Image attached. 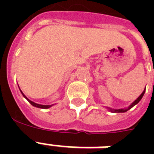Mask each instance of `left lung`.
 <instances>
[{
  "label": "left lung",
  "instance_id": "left-lung-1",
  "mask_svg": "<svg viewBox=\"0 0 154 154\" xmlns=\"http://www.w3.org/2000/svg\"><path fill=\"white\" fill-rule=\"evenodd\" d=\"M145 91H146V89H145V90H144L143 92H142V94L140 95V96L137 98V100H135V101H134V102L132 103L131 105H129V107L126 108V109H111V108H108V109L109 110V111H111V112H126V111H128L129 109H130L131 108H133L135 105H137V103L139 102V101H141V98H142V97H143L144 94H145Z\"/></svg>",
  "mask_w": 154,
  "mask_h": 154
}]
</instances>
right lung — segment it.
Returning <instances> with one entry per match:
<instances>
[{
    "mask_svg": "<svg viewBox=\"0 0 154 154\" xmlns=\"http://www.w3.org/2000/svg\"><path fill=\"white\" fill-rule=\"evenodd\" d=\"M20 92H21V90H20ZM21 94H22L23 97H25V98L27 99V101H29V102L30 104H31V105H33V106H35V107L41 108V109H48V108H50V107H51V106H52V105H39V104H37V103H35V102H33V101H30L29 99H28L27 97H25V94H23L22 92H21Z\"/></svg>",
    "mask_w": 154,
    "mask_h": 154,
    "instance_id": "add662e5",
    "label": "right lung"
}]
</instances>
